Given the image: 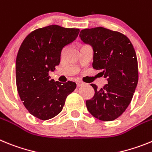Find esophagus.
I'll return each instance as SVG.
<instances>
[{"label": "esophagus", "instance_id": "esophagus-1", "mask_svg": "<svg viewBox=\"0 0 152 152\" xmlns=\"http://www.w3.org/2000/svg\"><path fill=\"white\" fill-rule=\"evenodd\" d=\"M76 85H77V87H80V86H81L83 85V83L81 81H78V82H76Z\"/></svg>", "mask_w": 152, "mask_h": 152}]
</instances>
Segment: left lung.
I'll use <instances>...</instances> for the list:
<instances>
[{"label": "left lung", "instance_id": "8db88e82", "mask_svg": "<svg viewBox=\"0 0 152 152\" xmlns=\"http://www.w3.org/2000/svg\"><path fill=\"white\" fill-rule=\"evenodd\" d=\"M80 37L92 47V67L102 70L108 81L101 89L91 84L95 94L86 102L87 109L101 121H113L127 109L138 84L134 49L125 35L104 27L82 30Z\"/></svg>", "mask_w": 152, "mask_h": 152}]
</instances>
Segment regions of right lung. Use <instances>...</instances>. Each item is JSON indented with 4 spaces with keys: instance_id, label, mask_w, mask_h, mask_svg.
<instances>
[{
    "instance_id": "add662e5",
    "label": "right lung",
    "mask_w": 152,
    "mask_h": 152,
    "mask_svg": "<svg viewBox=\"0 0 152 152\" xmlns=\"http://www.w3.org/2000/svg\"><path fill=\"white\" fill-rule=\"evenodd\" d=\"M79 29L50 25L34 30L21 43L16 60V84L21 101L36 118L47 120L57 115L76 84L51 80L50 71L60 64L61 52L73 42Z\"/></svg>"
}]
</instances>
